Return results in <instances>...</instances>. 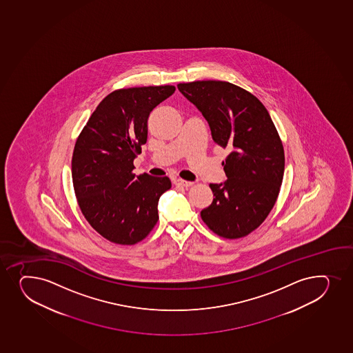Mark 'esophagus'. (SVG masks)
<instances>
[{
	"label": "esophagus",
	"instance_id": "1",
	"mask_svg": "<svg viewBox=\"0 0 353 353\" xmlns=\"http://www.w3.org/2000/svg\"><path fill=\"white\" fill-rule=\"evenodd\" d=\"M174 184H176V185L183 186V188H190L194 183L188 182V181H184V179H174Z\"/></svg>",
	"mask_w": 353,
	"mask_h": 353
}]
</instances>
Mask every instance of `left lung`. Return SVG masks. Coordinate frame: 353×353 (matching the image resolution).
I'll list each match as a JSON object with an SVG mask.
<instances>
[{
    "label": "left lung",
    "mask_w": 353,
    "mask_h": 353,
    "mask_svg": "<svg viewBox=\"0 0 353 353\" xmlns=\"http://www.w3.org/2000/svg\"><path fill=\"white\" fill-rule=\"evenodd\" d=\"M201 110L216 144L230 150L228 179L210 184L212 204L201 219L216 234L238 239L254 231L273 209L285 172V152L268 110L246 90L219 80L179 83Z\"/></svg>",
    "instance_id": "8db88e82"
}]
</instances>
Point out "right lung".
Masks as SVG:
<instances>
[{
	"label": "right lung",
	"instance_id": "obj_1",
	"mask_svg": "<svg viewBox=\"0 0 353 353\" xmlns=\"http://www.w3.org/2000/svg\"><path fill=\"white\" fill-rule=\"evenodd\" d=\"M174 90L165 85L112 92L77 139L72 156L77 201L92 228L112 243H139L159 220V197L170 189V179L135 176L133 162L147 142L149 114Z\"/></svg>",
	"mask_w": 353,
	"mask_h": 353
}]
</instances>
